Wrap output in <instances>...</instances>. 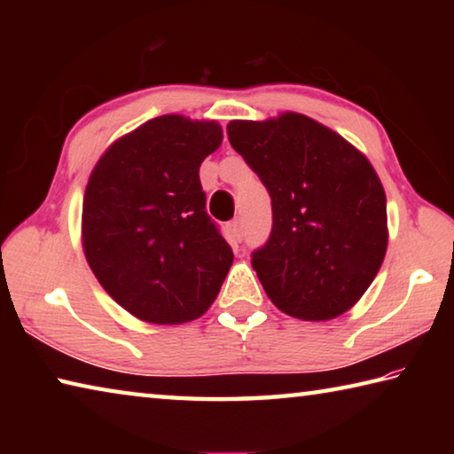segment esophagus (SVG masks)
<instances>
[{
	"label": "esophagus",
	"mask_w": 454,
	"mask_h": 454,
	"mask_svg": "<svg viewBox=\"0 0 454 454\" xmlns=\"http://www.w3.org/2000/svg\"><path fill=\"white\" fill-rule=\"evenodd\" d=\"M228 228H230V232H232V236L236 238V240H242V236H244V224H242L240 218H234V220L228 224Z\"/></svg>",
	"instance_id": "1"
}]
</instances>
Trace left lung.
Here are the masks:
<instances>
[{
    "label": "left lung",
    "instance_id": "obj_1",
    "mask_svg": "<svg viewBox=\"0 0 454 454\" xmlns=\"http://www.w3.org/2000/svg\"><path fill=\"white\" fill-rule=\"evenodd\" d=\"M228 140L272 200L252 268L276 309L322 322L352 309L387 254V196L364 153L302 114L234 120Z\"/></svg>",
    "mask_w": 454,
    "mask_h": 454
}]
</instances>
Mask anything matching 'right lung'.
<instances>
[{
  "mask_svg": "<svg viewBox=\"0 0 454 454\" xmlns=\"http://www.w3.org/2000/svg\"><path fill=\"white\" fill-rule=\"evenodd\" d=\"M220 144L216 121L170 114L114 142L90 176L83 254L136 318L182 325L216 301L234 254L206 212L200 164Z\"/></svg>",
  "mask_w": 454,
  "mask_h": 454,
  "instance_id": "right-lung-1",
  "label": "right lung"
}]
</instances>
